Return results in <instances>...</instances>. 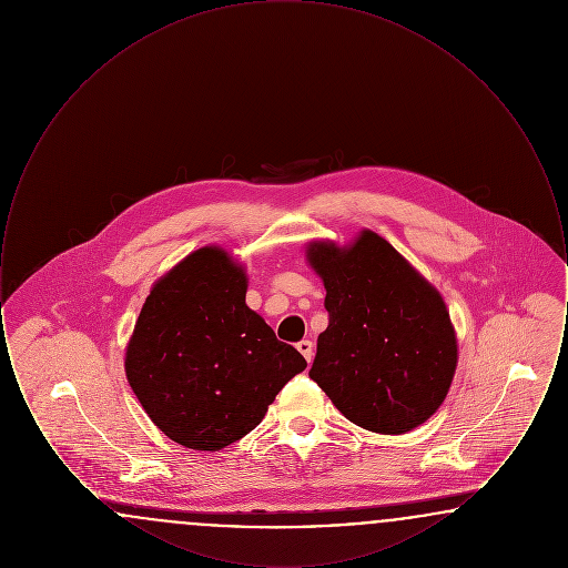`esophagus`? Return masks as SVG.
I'll return each mask as SVG.
<instances>
[{
  "label": "esophagus",
  "instance_id": "obj_1",
  "mask_svg": "<svg viewBox=\"0 0 568 568\" xmlns=\"http://www.w3.org/2000/svg\"><path fill=\"white\" fill-rule=\"evenodd\" d=\"M297 352L304 355V359L311 364V359H313V343L311 341H300L297 343Z\"/></svg>",
  "mask_w": 568,
  "mask_h": 568
}]
</instances>
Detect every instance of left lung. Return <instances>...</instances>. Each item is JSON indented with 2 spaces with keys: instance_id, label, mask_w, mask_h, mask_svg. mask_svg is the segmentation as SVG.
<instances>
[{
  "instance_id": "left-lung-1",
  "label": "left lung",
  "mask_w": 568,
  "mask_h": 568,
  "mask_svg": "<svg viewBox=\"0 0 568 568\" xmlns=\"http://www.w3.org/2000/svg\"><path fill=\"white\" fill-rule=\"evenodd\" d=\"M329 324L308 377L364 430L405 434L443 405L458 364L449 311L419 272L371 230L338 246L313 241Z\"/></svg>"
}]
</instances>
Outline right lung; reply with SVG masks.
<instances>
[{"instance_id": "add662e5", "label": "right lung", "mask_w": 568, "mask_h": 568, "mask_svg": "<svg viewBox=\"0 0 568 568\" xmlns=\"http://www.w3.org/2000/svg\"><path fill=\"white\" fill-rule=\"evenodd\" d=\"M246 283L225 248L193 251L153 285L125 349V375L151 422L195 452L251 433L306 368L246 306Z\"/></svg>"}]
</instances>
